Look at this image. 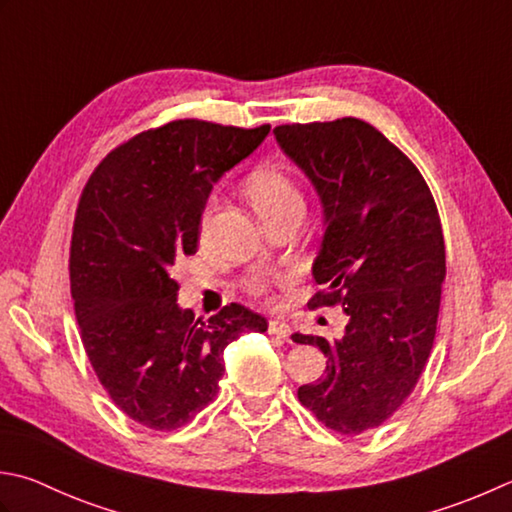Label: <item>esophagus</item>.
I'll return each instance as SVG.
<instances>
[{"label":"esophagus","mask_w":512,"mask_h":512,"mask_svg":"<svg viewBox=\"0 0 512 512\" xmlns=\"http://www.w3.org/2000/svg\"><path fill=\"white\" fill-rule=\"evenodd\" d=\"M268 333L277 335L279 339H288L290 337V326L286 322H279V319H270Z\"/></svg>","instance_id":"obj_1"}]
</instances>
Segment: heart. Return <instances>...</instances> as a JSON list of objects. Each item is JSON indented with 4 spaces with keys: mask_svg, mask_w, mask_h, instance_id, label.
Here are the masks:
<instances>
[{
    "mask_svg": "<svg viewBox=\"0 0 512 512\" xmlns=\"http://www.w3.org/2000/svg\"><path fill=\"white\" fill-rule=\"evenodd\" d=\"M246 195L250 199V204L257 210V215L264 219L279 213V210H286L290 206H304V197H302V190H299L297 182L293 177H290L284 168L279 166H259L257 170L248 175L246 184H244ZM217 195H213L208 199V204L204 208V215H202V222H199V237H206L208 233V224H210V217H213L215 208H217ZM253 293L255 295H266L268 288L266 284H253Z\"/></svg>",
    "mask_w": 512,
    "mask_h": 512,
    "instance_id": "heart-1",
    "label": "heart"
}]
</instances>
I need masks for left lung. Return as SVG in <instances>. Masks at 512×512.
I'll return each mask as SVG.
<instances>
[{
    "mask_svg": "<svg viewBox=\"0 0 512 512\" xmlns=\"http://www.w3.org/2000/svg\"><path fill=\"white\" fill-rule=\"evenodd\" d=\"M275 137L324 204L313 264L324 290L308 306L348 315L337 342L293 335L328 357L324 377L297 397L335 433H366L413 393L435 342L446 277L437 204L417 166L364 119L282 124Z\"/></svg>",
    "mask_w": 512,
    "mask_h": 512,
    "instance_id": "obj_1",
    "label": "left lung"
}]
</instances>
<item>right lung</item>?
I'll use <instances>...</instances> for the list:
<instances>
[{
  "mask_svg": "<svg viewBox=\"0 0 512 512\" xmlns=\"http://www.w3.org/2000/svg\"><path fill=\"white\" fill-rule=\"evenodd\" d=\"M268 133L175 119L110 150L79 195L68 259L79 335L108 397L150 430L188 424L217 395L224 348L268 328L242 304L195 319L173 279L177 257L197 253L210 188Z\"/></svg>",
  "mask_w": 512,
  "mask_h": 512,
  "instance_id": "add662e5",
  "label": "right lung"
}]
</instances>
